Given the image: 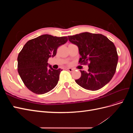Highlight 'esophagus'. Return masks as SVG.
Here are the masks:
<instances>
[{
  "label": "esophagus",
  "mask_w": 133,
  "mask_h": 133,
  "mask_svg": "<svg viewBox=\"0 0 133 133\" xmlns=\"http://www.w3.org/2000/svg\"><path fill=\"white\" fill-rule=\"evenodd\" d=\"M66 70L68 71H69V72H72V71H73V70H74V69H72V68H66Z\"/></svg>",
  "instance_id": "obj_1"
}]
</instances>
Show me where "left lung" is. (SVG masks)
<instances>
[{
  "mask_svg": "<svg viewBox=\"0 0 133 133\" xmlns=\"http://www.w3.org/2000/svg\"><path fill=\"white\" fill-rule=\"evenodd\" d=\"M68 39L79 48L81 56L79 63L88 64L89 66L88 72L80 70L81 76L75 82L87 90L101 89L110 81L116 71L118 55L114 43L101 34L88 32L68 36Z\"/></svg>",
  "mask_w": 133,
  "mask_h": 133,
  "instance_id": "obj_1",
  "label": "left lung"
}]
</instances>
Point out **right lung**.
Instances as JSON below:
<instances>
[{"mask_svg": "<svg viewBox=\"0 0 133 133\" xmlns=\"http://www.w3.org/2000/svg\"><path fill=\"white\" fill-rule=\"evenodd\" d=\"M67 37L44 34L26 42L18 57V71L24 85L34 93L43 94L57 85L61 69H54L48 61Z\"/></svg>", "mask_w": 133, "mask_h": 133, "instance_id": "1", "label": "right lung"}]
</instances>
